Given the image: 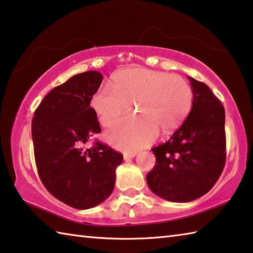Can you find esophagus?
I'll return each instance as SVG.
<instances>
[{
    "mask_svg": "<svg viewBox=\"0 0 253 253\" xmlns=\"http://www.w3.org/2000/svg\"><path fill=\"white\" fill-rule=\"evenodd\" d=\"M136 156V153H125L124 154V160H126V162H128V160L132 159Z\"/></svg>",
    "mask_w": 253,
    "mask_h": 253,
    "instance_id": "1",
    "label": "esophagus"
}]
</instances>
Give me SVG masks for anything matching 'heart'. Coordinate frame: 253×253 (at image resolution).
<instances>
[{
  "label": "heart",
  "instance_id": "heart-1",
  "mask_svg": "<svg viewBox=\"0 0 253 253\" xmlns=\"http://www.w3.org/2000/svg\"><path fill=\"white\" fill-rule=\"evenodd\" d=\"M94 95L91 106L104 127L122 119L107 139L118 149L134 151L149 145L159 130L171 134L189 115L194 93L185 79L166 72L134 67L118 72L111 83Z\"/></svg>",
  "mask_w": 253,
  "mask_h": 253
}]
</instances>
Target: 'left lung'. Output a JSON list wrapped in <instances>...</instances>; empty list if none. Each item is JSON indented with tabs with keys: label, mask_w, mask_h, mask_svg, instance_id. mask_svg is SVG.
Segmentation results:
<instances>
[{
	"label": "left lung",
	"mask_w": 253,
	"mask_h": 253,
	"mask_svg": "<svg viewBox=\"0 0 253 253\" xmlns=\"http://www.w3.org/2000/svg\"><path fill=\"white\" fill-rule=\"evenodd\" d=\"M191 111L170 139L151 150L156 157L147 185L160 198L189 203L217 182L226 163L224 108L204 83L188 76Z\"/></svg>",
	"instance_id": "8db88e82"
}]
</instances>
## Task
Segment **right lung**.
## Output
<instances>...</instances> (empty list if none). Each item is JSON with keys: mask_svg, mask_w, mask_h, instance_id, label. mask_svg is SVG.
Masks as SVG:
<instances>
[{"mask_svg": "<svg viewBox=\"0 0 253 253\" xmlns=\"http://www.w3.org/2000/svg\"><path fill=\"white\" fill-rule=\"evenodd\" d=\"M103 82L99 72L74 75L45 96L32 119V139L41 180L55 198L76 209L94 208L114 190L123 155L96 141L100 131L90 100Z\"/></svg>", "mask_w": 253, "mask_h": 253, "instance_id": "right-lung-1", "label": "right lung"}]
</instances>
